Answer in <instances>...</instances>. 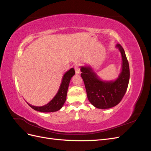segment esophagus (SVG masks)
Instances as JSON below:
<instances>
[{
    "label": "esophagus",
    "instance_id": "1",
    "mask_svg": "<svg viewBox=\"0 0 151 151\" xmlns=\"http://www.w3.org/2000/svg\"><path fill=\"white\" fill-rule=\"evenodd\" d=\"M75 68V71H76V74H79L81 73V70H80V68L79 65H76L74 67Z\"/></svg>",
    "mask_w": 151,
    "mask_h": 151
}]
</instances>
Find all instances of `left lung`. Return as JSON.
<instances>
[{
	"instance_id": "8db88e82",
	"label": "left lung",
	"mask_w": 151,
	"mask_h": 151,
	"mask_svg": "<svg viewBox=\"0 0 151 151\" xmlns=\"http://www.w3.org/2000/svg\"><path fill=\"white\" fill-rule=\"evenodd\" d=\"M116 47L120 52L122 65L120 74L115 81H103L99 78L91 67H81V76L84 81L88 100L94 107L99 109H108L115 106L124 96L129 85V62L121 45L117 44Z\"/></svg>"
}]
</instances>
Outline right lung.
Wrapping results in <instances>:
<instances>
[{
    "label": "right lung",
    "mask_w": 151,
    "mask_h": 151,
    "mask_svg": "<svg viewBox=\"0 0 151 151\" xmlns=\"http://www.w3.org/2000/svg\"><path fill=\"white\" fill-rule=\"evenodd\" d=\"M74 74L75 70L73 68H71L69 70L65 73V74L63 76L62 83L57 93L48 104L42 106H35L28 103H27L31 108L40 112L50 113L57 111L60 109L65 102L68 85H69L72 77L74 76Z\"/></svg>",
    "instance_id": "add662e5"
}]
</instances>
